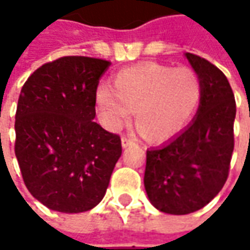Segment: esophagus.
<instances>
[{
	"instance_id": "obj_1",
	"label": "esophagus",
	"mask_w": 250,
	"mask_h": 250,
	"mask_svg": "<svg viewBox=\"0 0 250 250\" xmlns=\"http://www.w3.org/2000/svg\"><path fill=\"white\" fill-rule=\"evenodd\" d=\"M133 143H135V139H132V138H126V136H122L121 138V145H122L124 149L130 146V145H133Z\"/></svg>"
}]
</instances>
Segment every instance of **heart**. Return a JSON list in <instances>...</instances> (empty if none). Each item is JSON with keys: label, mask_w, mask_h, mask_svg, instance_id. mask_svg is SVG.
I'll return each instance as SVG.
<instances>
[{"label": "heart", "mask_w": 250, "mask_h": 250, "mask_svg": "<svg viewBox=\"0 0 250 250\" xmlns=\"http://www.w3.org/2000/svg\"><path fill=\"white\" fill-rule=\"evenodd\" d=\"M202 99L197 73L159 62H143L117 72L111 89L100 87L96 103L104 124L120 128L133 110L136 128L150 140H167L184 129Z\"/></svg>", "instance_id": "1"}]
</instances>
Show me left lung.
<instances>
[{
	"label": "left lung",
	"instance_id": "obj_1",
	"mask_svg": "<svg viewBox=\"0 0 250 250\" xmlns=\"http://www.w3.org/2000/svg\"><path fill=\"white\" fill-rule=\"evenodd\" d=\"M185 57L202 83L196 117L167 145L147 150L145 189L168 214H189L211 202L226 184L234 151L236 105L226 75L207 60Z\"/></svg>",
	"mask_w": 250,
	"mask_h": 250
}]
</instances>
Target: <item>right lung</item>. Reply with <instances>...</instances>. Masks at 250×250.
Segmentation results:
<instances>
[{"mask_svg": "<svg viewBox=\"0 0 250 250\" xmlns=\"http://www.w3.org/2000/svg\"><path fill=\"white\" fill-rule=\"evenodd\" d=\"M111 62L62 57L24 82L15 115V154L29 192L61 213L97 206L121 157L118 135L96 117V91Z\"/></svg>", "mask_w": 250, "mask_h": 250, "instance_id": "obj_1", "label": "right lung"}]
</instances>
